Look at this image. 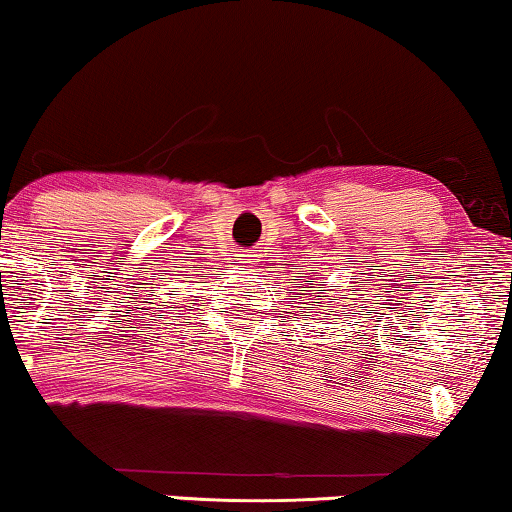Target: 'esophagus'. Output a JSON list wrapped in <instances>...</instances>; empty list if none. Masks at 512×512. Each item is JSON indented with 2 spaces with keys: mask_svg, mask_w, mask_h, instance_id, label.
I'll return each instance as SVG.
<instances>
[{
  "mask_svg": "<svg viewBox=\"0 0 512 512\" xmlns=\"http://www.w3.org/2000/svg\"><path fill=\"white\" fill-rule=\"evenodd\" d=\"M240 263L244 265V268H254V265L258 263V258H256V254H251V251H247V254H242Z\"/></svg>",
  "mask_w": 512,
  "mask_h": 512,
  "instance_id": "1",
  "label": "esophagus"
}]
</instances>
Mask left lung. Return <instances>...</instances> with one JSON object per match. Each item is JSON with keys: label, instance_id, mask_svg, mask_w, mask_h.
<instances>
[{"label": "left lung", "instance_id": "left-lung-1", "mask_svg": "<svg viewBox=\"0 0 512 512\" xmlns=\"http://www.w3.org/2000/svg\"><path fill=\"white\" fill-rule=\"evenodd\" d=\"M312 277H317V275H312ZM307 288L314 290L315 293L307 294ZM303 289H305V293H300V296H303V298H307V300H310V303H312V300H319V303H321V307H324V303H326V298H328V300H331V303H333V300H335V298H331V296H319V293H321V291H324V284H303ZM296 298H298V296H296Z\"/></svg>", "mask_w": 512, "mask_h": 512}]
</instances>
